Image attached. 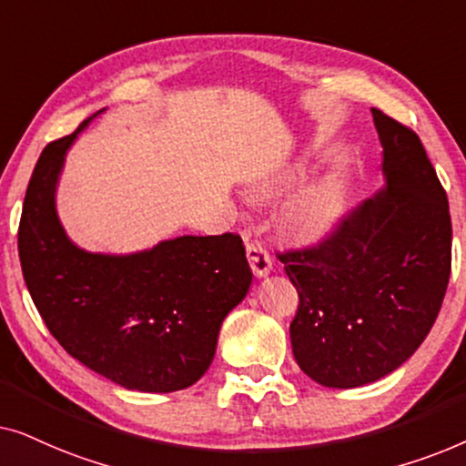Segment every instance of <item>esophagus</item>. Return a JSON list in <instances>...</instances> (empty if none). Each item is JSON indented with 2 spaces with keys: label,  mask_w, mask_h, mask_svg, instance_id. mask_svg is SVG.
Here are the masks:
<instances>
[{
  "label": "esophagus",
  "mask_w": 466,
  "mask_h": 466,
  "mask_svg": "<svg viewBox=\"0 0 466 466\" xmlns=\"http://www.w3.org/2000/svg\"><path fill=\"white\" fill-rule=\"evenodd\" d=\"M244 239H246V254H248V260H250L254 276L258 278L267 276L273 267V260L269 257V252H267V248L260 244L258 239H252L250 231H244Z\"/></svg>",
  "instance_id": "1"
}]
</instances>
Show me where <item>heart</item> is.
I'll use <instances>...</instances> for the list:
<instances>
[{
	"label": "heart",
	"mask_w": 466,
	"mask_h": 466,
	"mask_svg": "<svg viewBox=\"0 0 466 466\" xmlns=\"http://www.w3.org/2000/svg\"><path fill=\"white\" fill-rule=\"evenodd\" d=\"M305 171L303 163L292 165V167L279 171L271 180H267L257 188L258 195H271L276 190L289 187L301 177ZM343 203H346V187L337 177H329V180H320L305 187L295 199L286 208V225L297 238L316 241L322 239L335 222L339 220L343 212Z\"/></svg>",
	"instance_id": "obj_1"
}]
</instances>
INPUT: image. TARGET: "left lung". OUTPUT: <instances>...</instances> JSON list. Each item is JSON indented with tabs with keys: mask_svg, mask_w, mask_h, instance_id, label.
Here are the masks:
<instances>
[{
	"mask_svg": "<svg viewBox=\"0 0 466 466\" xmlns=\"http://www.w3.org/2000/svg\"><path fill=\"white\" fill-rule=\"evenodd\" d=\"M371 112L386 187L318 246L278 252L299 292L292 354L329 388L371 384L403 365L435 324L451 271L448 195L422 142Z\"/></svg>",
	"mask_w": 466,
	"mask_h": 466,
	"instance_id": "obj_1",
	"label": "left lung"
}]
</instances>
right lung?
<instances>
[{
	"instance_id": "obj_1",
	"label": "right lung",
	"mask_w": 466,
	"mask_h": 466,
	"mask_svg": "<svg viewBox=\"0 0 466 466\" xmlns=\"http://www.w3.org/2000/svg\"><path fill=\"white\" fill-rule=\"evenodd\" d=\"M104 110L37 158L18 225L23 278L69 356L127 390L176 392L212 365L220 324L246 297L252 271L235 233L184 235L125 257L69 241L56 182L76 136Z\"/></svg>"
}]
</instances>
